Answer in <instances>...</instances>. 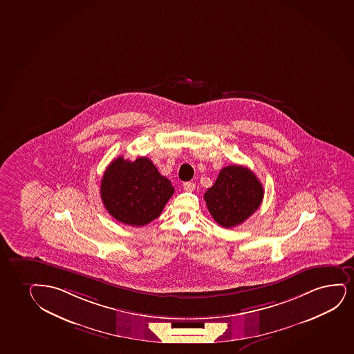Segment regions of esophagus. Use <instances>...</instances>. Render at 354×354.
<instances>
[{"label": "esophagus", "mask_w": 354, "mask_h": 354, "mask_svg": "<svg viewBox=\"0 0 354 354\" xmlns=\"http://www.w3.org/2000/svg\"><path fill=\"white\" fill-rule=\"evenodd\" d=\"M196 188V185H194V183H183V189L185 191H188V192H192L193 189Z\"/></svg>", "instance_id": "esophagus-1"}]
</instances>
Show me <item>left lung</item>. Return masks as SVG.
Here are the masks:
<instances>
[{
	"label": "left lung",
	"instance_id": "obj_1",
	"mask_svg": "<svg viewBox=\"0 0 354 354\" xmlns=\"http://www.w3.org/2000/svg\"><path fill=\"white\" fill-rule=\"evenodd\" d=\"M263 187L257 175L243 166L224 167L204 199L209 214L223 227L245 222L260 207Z\"/></svg>",
	"mask_w": 354,
	"mask_h": 354
}]
</instances>
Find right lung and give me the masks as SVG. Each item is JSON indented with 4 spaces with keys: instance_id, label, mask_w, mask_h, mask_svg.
I'll return each instance as SVG.
<instances>
[{
    "instance_id": "obj_1",
    "label": "right lung",
    "mask_w": 354,
    "mask_h": 354,
    "mask_svg": "<svg viewBox=\"0 0 354 354\" xmlns=\"http://www.w3.org/2000/svg\"><path fill=\"white\" fill-rule=\"evenodd\" d=\"M174 187L148 158L135 161L122 156L109 163L102 180L100 194L109 214L120 223L143 227L158 218Z\"/></svg>"
}]
</instances>
